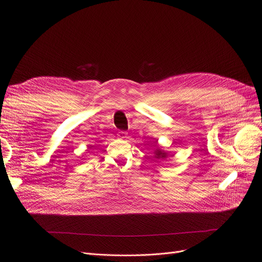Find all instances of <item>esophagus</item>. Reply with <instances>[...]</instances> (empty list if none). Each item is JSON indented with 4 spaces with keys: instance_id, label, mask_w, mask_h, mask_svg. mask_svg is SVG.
Listing matches in <instances>:
<instances>
[{
    "instance_id": "esophagus-1",
    "label": "esophagus",
    "mask_w": 262,
    "mask_h": 262,
    "mask_svg": "<svg viewBox=\"0 0 262 262\" xmlns=\"http://www.w3.org/2000/svg\"><path fill=\"white\" fill-rule=\"evenodd\" d=\"M118 136H119L120 139H126V138H127V133L124 132V130H121V132H119Z\"/></svg>"
}]
</instances>
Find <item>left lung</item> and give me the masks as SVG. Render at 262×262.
<instances>
[{
  "label": "left lung",
  "mask_w": 262,
  "mask_h": 262,
  "mask_svg": "<svg viewBox=\"0 0 262 262\" xmlns=\"http://www.w3.org/2000/svg\"><path fill=\"white\" fill-rule=\"evenodd\" d=\"M156 154H157L158 159H165L166 158V153L162 150H157Z\"/></svg>",
  "instance_id": "left-lung-1"
}]
</instances>
